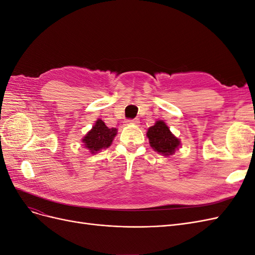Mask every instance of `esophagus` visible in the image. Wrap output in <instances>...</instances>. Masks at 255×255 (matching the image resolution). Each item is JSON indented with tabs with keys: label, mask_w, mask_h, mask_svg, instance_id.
<instances>
[{
	"label": "esophagus",
	"mask_w": 255,
	"mask_h": 255,
	"mask_svg": "<svg viewBox=\"0 0 255 255\" xmlns=\"http://www.w3.org/2000/svg\"><path fill=\"white\" fill-rule=\"evenodd\" d=\"M127 123H128V125H135V126H138V125H139V120H138V119L127 120Z\"/></svg>",
	"instance_id": "34e87169"
}]
</instances>
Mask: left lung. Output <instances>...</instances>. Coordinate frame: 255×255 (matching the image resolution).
Masks as SVG:
<instances>
[{
    "label": "left lung",
    "instance_id": "1",
    "mask_svg": "<svg viewBox=\"0 0 255 255\" xmlns=\"http://www.w3.org/2000/svg\"><path fill=\"white\" fill-rule=\"evenodd\" d=\"M146 137L149 138L151 148L164 156L173 155L181 145V140L172 134L163 120H157L154 126L148 128Z\"/></svg>",
    "mask_w": 255,
    "mask_h": 255
}]
</instances>
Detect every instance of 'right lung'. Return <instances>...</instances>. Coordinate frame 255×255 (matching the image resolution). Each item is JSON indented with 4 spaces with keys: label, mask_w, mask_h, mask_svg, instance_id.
<instances>
[{
    "label": "right lung",
    "mask_w": 255,
    "mask_h": 255,
    "mask_svg": "<svg viewBox=\"0 0 255 255\" xmlns=\"http://www.w3.org/2000/svg\"><path fill=\"white\" fill-rule=\"evenodd\" d=\"M117 132V128H110L102 119H98L94 127L83 137L82 142L91 154H96L103 149L110 148Z\"/></svg>",
    "instance_id": "1"
}]
</instances>
